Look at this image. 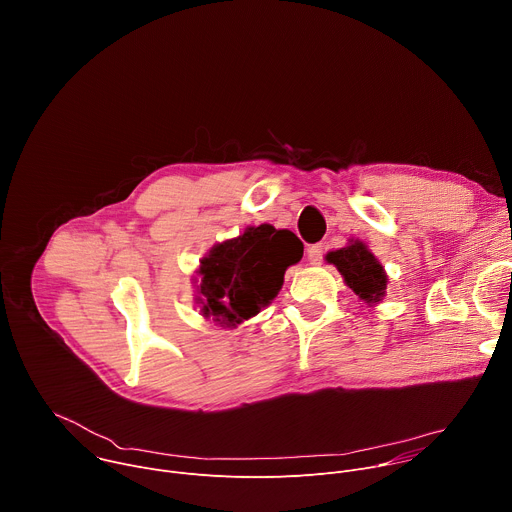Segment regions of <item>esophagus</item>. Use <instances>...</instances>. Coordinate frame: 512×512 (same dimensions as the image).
<instances>
[{
  "label": "esophagus",
  "mask_w": 512,
  "mask_h": 512,
  "mask_svg": "<svg viewBox=\"0 0 512 512\" xmlns=\"http://www.w3.org/2000/svg\"><path fill=\"white\" fill-rule=\"evenodd\" d=\"M322 259H324V245H322V243L312 245V247L308 249V261H310L312 265H320Z\"/></svg>",
  "instance_id": "esophagus-1"
}]
</instances>
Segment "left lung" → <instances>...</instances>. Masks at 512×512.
<instances>
[{"mask_svg":"<svg viewBox=\"0 0 512 512\" xmlns=\"http://www.w3.org/2000/svg\"><path fill=\"white\" fill-rule=\"evenodd\" d=\"M326 261L336 265L346 285L364 304L373 306L385 298L387 273L362 241H350L346 247L330 251Z\"/></svg>","mask_w":512,"mask_h":512,"instance_id":"obj_1","label":"left lung"}]
</instances>
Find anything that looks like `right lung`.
Wrapping results in <instances>:
<instances>
[{"label":"right lung","mask_w":512,"mask_h":512,"mask_svg":"<svg viewBox=\"0 0 512 512\" xmlns=\"http://www.w3.org/2000/svg\"><path fill=\"white\" fill-rule=\"evenodd\" d=\"M304 255V243L287 229L259 225L237 239L216 243L198 267V304L221 326L257 316L283 285V275Z\"/></svg>","instance_id":"add662e5"}]
</instances>
